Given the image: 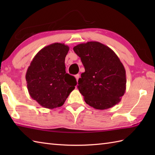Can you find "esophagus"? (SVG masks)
<instances>
[{
	"label": "esophagus",
	"instance_id": "obj_1",
	"mask_svg": "<svg viewBox=\"0 0 155 155\" xmlns=\"http://www.w3.org/2000/svg\"><path fill=\"white\" fill-rule=\"evenodd\" d=\"M79 77H80L79 74H77L75 75V78H76V79H77V81H78V78H79Z\"/></svg>",
	"mask_w": 155,
	"mask_h": 155
}]
</instances>
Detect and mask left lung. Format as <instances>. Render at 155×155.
<instances>
[{
	"instance_id": "obj_1",
	"label": "left lung",
	"mask_w": 155,
	"mask_h": 155,
	"mask_svg": "<svg viewBox=\"0 0 155 155\" xmlns=\"http://www.w3.org/2000/svg\"><path fill=\"white\" fill-rule=\"evenodd\" d=\"M73 50L85 69L77 88L86 103L104 110L119 103L126 91V71L115 52L97 41L78 44Z\"/></svg>"
}]
</instances>
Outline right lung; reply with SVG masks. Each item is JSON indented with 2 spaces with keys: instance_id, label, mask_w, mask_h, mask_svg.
I'll return each mask as SVG.
<instances>
[{
  "instance_id": "1",
  "label": "right lung",
  "mask_w": 155,
  "mask_h": 155,
  "mask_svg": "<svg viewBox=\"0 0 155 155\" xmlns=\"http://www.w3.org/2000/svg\"><path fill=\"white\" fill-rule=\"evenodd\" d=\"M68 51L69 47L63 43L49 45L35 56L27 69L28 93L42 107L52 109L62 106L74 89L77 81L65 71Z\"/></svg>"
}]
</instances>
